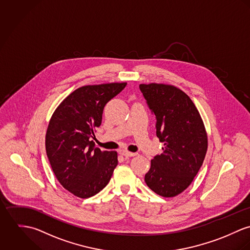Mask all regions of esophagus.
<instances>
[{
    "mask_svg": "<svg viewBox=\"0 0 250 250\" xmlns=\"http://www.w3.org/2000/svg\"><path fill=\"white\" fill-rule=\"evenodd\" d=\"M121 154L125 156V157H132V156H135L137 155V153L135 152H130V151H127V150H122L121 151Z\"/></svg>",
    "mask_w": 250,
    "mask_h": 250,
    "instance_id": "esophagus-1",
    "label": "esophagus"
}]
</instances>
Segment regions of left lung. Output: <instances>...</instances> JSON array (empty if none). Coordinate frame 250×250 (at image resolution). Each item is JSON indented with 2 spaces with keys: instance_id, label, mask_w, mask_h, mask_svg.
Segmentation results:
<instances>
[{
  "instance_id": "8db88e82",
  "label": "left lung",
  "mask_w": 250,
  "mask_h": 250,
  "mask_svg": "<svg viewBox=\"0 0 250 250\" xmlns=\"http://www.w3.org/2000/svg\"><path fill=\"white\" fill-rule=\"evenodd\" d=\"M156 118V136L163 153L150 162L145 181L154 193L172 197L186 190L204 161L208 139L203 121L190 97L179 88L162 83L140 84Z\"/></svg>"
}]
</instances>
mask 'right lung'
I'll return each mask as SVG.
<instances>
[{"mask_svg":"<svg viewBox=\"0 0 250 250\" xmlns=\"http://www.w3.org/2000/svg\"><path fill=\"white\" fill-rule=\"evenodd\" d=\"M126 83L86 85L71 93L54 112L46 133V152L59 183L78 197L88 198L109 182L118 165L116 151L92 146L105 104Z\"/></svg>","mask_w":250,"mask_h":250,"instance_id":"add662e5","label":"right lung"}]
</instances>
